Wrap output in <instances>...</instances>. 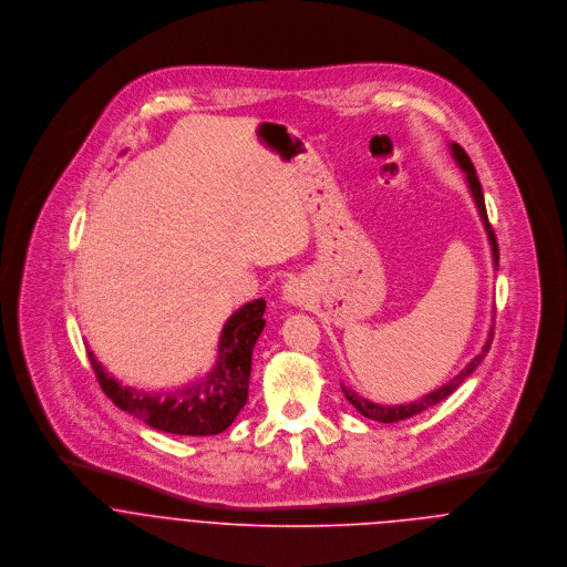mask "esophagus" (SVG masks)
Returning a JSON list of instances; mask_svg holds the SVG:
<instances>
[{
  "instance_id": "esophagus-1",
  "label": "esophagus",
  "mask_w": 567,
  "mask_h": 567,
  "mask_svg": "<svg viewBox=\"0 0 567 567\" xmlns=\"http://www.w3.org/2000/svg\"><path fill=\"white\" fill-rule=\"evenodd\" d=\"M281 295H284V299L288 301V303H292V306H301V308H306V306H310L312 303V288H310V284L306 281V279H290V281H286V286H284V290H281Z\"/></svg>"
}]
</instances>
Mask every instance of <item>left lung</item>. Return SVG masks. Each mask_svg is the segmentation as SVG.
<instances>
[{"mask_svg": "<svg viewBox=\"0 0 567 567\" xmlns=\"http://www.w3.org/2000/svg\"><path fill=\"white\" fill-rule=\"evenodd\" d=\"M450 148H452V157L456 159V163L461 165V169L465 172V176H467V185H470V192H472V196H474V200H476V207H478V214H481V218H483V225H485L486 236H488V244H491V255H493V264L497 266V259H499V250H497V240H495V234H493V229H491V223H488V218H486V207H485V196H483V187H481V181H478V174H476V167H474V163L472 159L467 157V153L458 146V144H450ZM491 340H493V327L488 329V338H486L485 347H483V351L456 375V378H452L447 384H443L441 389H436V391H432V393H427V395H423L421 400H416V402H410V404L402 405H380L373 404V402H369V400H364V398H360L355 391H351V389H347L344 384H340L342 386V393H344V398L349 400V404L353 405L362 416H367V419H373V421H382V423H395V421H402V419H408V416H414V414H419V412H423V410H427L430 405H436L439 402H443V400H447L474 371H476V367L483 362V358L486 355V351L491 349Z\"/></svg>", "mask_w": 567, "mask_h": 567, "instance_id": "1", "label": "left lung"}]
</instances>
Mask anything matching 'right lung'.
Here are the masks:
<instances>
[{"label": "right lung", "mask_w": 567, "mask_h": 567, "mask_svg": "<svg viewBox=\"0 0 567 567\" xmlns=\"http://www.w3.org/2000/svg\"><path fill=\"white\" fill-rule=\"evenodd\" d=\"M264 312V299H255L234 312L220 333L216 367L205 380L169 393H144L122 386L104 371L93 351L86 353L104 395L124 412L169 434L212 436L225 432L248 400L250 358L266 324Z\"/></svg>", "instance_id": "1"}]
</instances>
